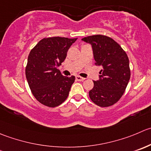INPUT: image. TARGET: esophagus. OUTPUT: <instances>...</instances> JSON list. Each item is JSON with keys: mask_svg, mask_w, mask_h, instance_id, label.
I'll use <instances>...</instances> for the list:
<instances>
[{"mask_svg": "<svg viewBox=\"0 0 151 151\" xmlns=\"http://www.w3.org/2000/svg\"><path fill=\"white\" fill-rule=\"evenodd\" d=\"M76 80L77 81H83V80H85V78L80 77V76H76Z\"/></svg>", "mask_w": 151, "mask_h": 151, "instance_id": "34e87169", "label": "esophagus"}]
</instances>
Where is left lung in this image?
Returning <instances> with one entry per match:
<instances>
[{"mask_svg": "<svg viewBox=\"0 0 151 151\" xmlns=\"http://www.w3.org/2000/svg\"><path fill=\"white\" fill-rule=\"evenodd\" d=\"M82 40L91 45L95 65L102 68L99 79L89 91L92 102L100 107L113 105L125 92L131 77L129 60L115 40L105 35L88 36Z\"/></svg>", "mask_w": 151, "mask_h": 151, "instance_id": "1", "label": "left lung"}]
</instances>
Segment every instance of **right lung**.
<instances>
[{
	"label": "right lung",
	"mask_w": 151,
	"mask_h": 151,
	"mask_svg": "<svg viewBox=\"0 0 151 151\" xmlns=\"http://www.w3.org/2000/svg\"><path fill=\"white\" fill-rule=\"evenodd\" d=\"M77 38H43L31 50L26 67L28 84L38 102L55 108L67 99L75 77L63 76L58 67L65 60L70 46Z\"/></svg>",
	"instance_id": "add662e5"
}]
</instances>
